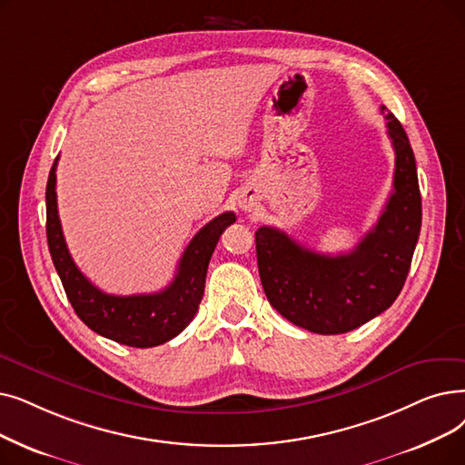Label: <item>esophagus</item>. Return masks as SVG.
<instances>
[{
	"instance_id": "obj_1",
	"label": "esophagus",
	"mask_w": 465,
	"mask_h": 465,
	"mask_svg": "<svg viewBox=\"0 0 465 465\" xmlns=\"http://www.w3.org/2000/svg\"><path fill=\"white\" fill-rule=\"evenodd\" d=\"M239 207L243 209V211H247V213H251L256 207V199H252V197H241L239 199Z\"/></svg>"
}]
</instances>
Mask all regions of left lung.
Masks as SVG:
<instances>
[{
	"label": "left lung",
	"mask_w": 465,
	"mask_h": 465,
	"mask_svg": "<svg viewBox=\"0 0 465 465\" xmlns=\"http://www.w3.org/2000/svg\"><path fill=\"white\" fill-rule=\"evenodd\" d=\"M395 150L393 192L376 226L348 254L327 256L272 226L256 230L258 272L270 304L296 327L344 334L386 312L411 270L421 228V197L409 136L388 112Z\"/></svg>",
	"instance_id": "1"
}]
</instances>
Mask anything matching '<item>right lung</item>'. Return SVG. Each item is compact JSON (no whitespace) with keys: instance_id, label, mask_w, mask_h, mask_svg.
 I'll use <instances>...</instances> for the list:
<instances>
[{"instance_id":"add662e5","label":"right lung","mask_w":465,"mask_h":465,"mask_svg":"<svg viewBox=\"0 0 465 465\" xmlns=\"http://www.w3.org/2000/svg\"><path fill=\"white\" fill-rule=\"evenodd\" d=\"M56 163L49 173L47 243L56 273L77 317L96 334L131 348H153L183 332L203 298L205 277L218 239L235 222L233 213H222L201 228L190 241L171 285L153 294L114 296L96 289L79 272L70 256L56 207Z\"/></svg>"}]
</instances>
